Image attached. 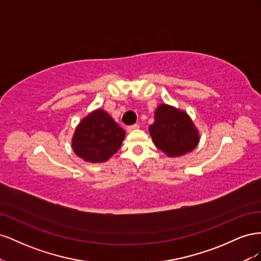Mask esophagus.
<instances>
[{
  "label": "esophagus",
  "instance_id": "obj_1",
  "mask_svg": "<svg viewBox=\"0 0 261 261\" xmlns=\"http://www.w3.org/2000/svg\"><path fill=\"white\" fill-rule=\"evenodd\" d=\"M138 128H139V125H138V124H134V125L128 126V127H127V132L130 133V132H134V130L138 129Z\"/></svg>",
  "mask_w": 261,
  "mask_h": 261
}]
</instances>
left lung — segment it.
<instances>
[{"mask_svg": "<svg viewBox=\"0 0 261 261\" xmlns=\"http://www.w3.org/2000/svg\"><path fill=\"white\" fill-rule=\"evenodd\" d=\"M149 133L158 149L171 158L184 155L198 145L199 130L185 111L161 103L154 111V122Z\"/></svg>", "mask_w": 261, "mask_h": 261, "instance_id": "1", "label": "left lung"}]
</instances>
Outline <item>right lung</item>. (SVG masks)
Segmentation results:
<instances>
[{"label":"right lung","instance_id":"right-lung-1","mask_svg":"<svg viewBox=\"0 0 261 261\" xmlns=\"http://www.w3.org/2000/svg\"><path fill=\"white\" fill-rule=\"evenodd\" d=\"M125 135V130L112 116L99 108L76 126L72 148L86 162H106L121 148Z\"/></svg>","mask_w":261,"mask_h":261}]
</instances>
